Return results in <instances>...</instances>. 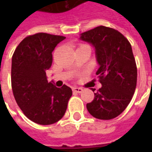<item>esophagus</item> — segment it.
Returning a JSON list of instances; mask_svg holds the SVG:
<instances>
[{
  "label": "esophagus",
  "mask_w": 152,
  "mask_h": 152,
  "mask_svg": "<svg viewBox=\"0 0 152 152\" xmlns=\"http://www.w3.org/2000/svg\"><path fill=\"white\" fill-rule=\"evenodd\" d=\"M73 91L76 93H78V94H80L83 91V89L82 88H80V87H74L73 88Z\"/></svg>",
  "instance_id": "esophagus-1"
}]
</instances>
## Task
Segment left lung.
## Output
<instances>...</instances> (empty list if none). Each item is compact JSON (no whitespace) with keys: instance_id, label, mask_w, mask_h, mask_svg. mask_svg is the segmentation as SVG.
Here are the masks:
<instances>
[{"instance_id":"obj_1","label":"left lung","mask_w":152,"mask_h":152,"mask_svg":"<svg viewBox=\"0 0 152 152\" xmlns=\"http://www.w3.org/2000/svg\"><path fill=\"white\" fill-rule=\"evenodd\" d=\"M80 40L95 48L99 64L96 74L102 84L92 102L86 104L87 110L99 120L115 118L127 107L137 86V65L130 43L120 31L104 26L83 32Z\"/></svg>"}]
</instances>
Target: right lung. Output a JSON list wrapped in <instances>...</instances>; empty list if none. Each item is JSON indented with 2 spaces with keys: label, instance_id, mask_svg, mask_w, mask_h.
Returning a JSON list of instances; mask_svg holds the SVG:
<instances>
[{
  "label": "right lung",
  "instance_id": "right-lung-1",
  "mask_svg": "<svg viewBox=\"0 0 152 152\" xmlns=\"http://www.w3.org/2000/svg\"><path fill=\"white\" fill-rule=\"evenodd\" d=\"M65 37L44 32L25 37L12 57L11 86L14 97L23 114L35 123L48 125L61 120L72 89L57 88L48 82L46 71L52 65V52Z\"/></svg>",
  "mask_w": 152,
  "mask_h": 152
}]
</instances>
